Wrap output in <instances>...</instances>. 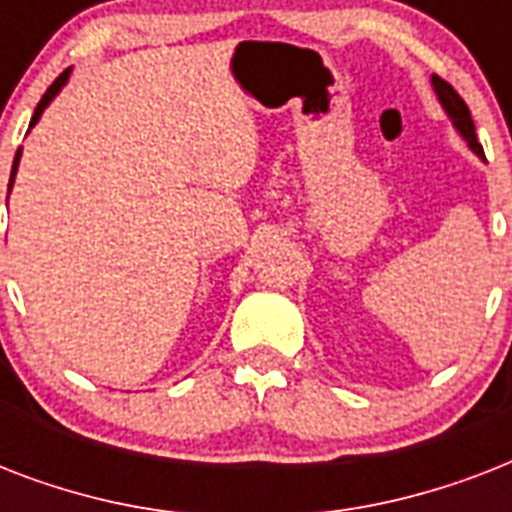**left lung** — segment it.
Segmentation results:
<instances>
[{
  "mask_svg": "<svg viewBox=\"0 0 512 512\" xmlns=\"http://www.w3.org/2000/svg\"><path fill=\"white\" fill-rule=\"evenodd\" d=\"M430 84H433V92H436L438 103H441V108L446 111V116L452 119L454 130L460 132V138L468 143L470 151H473L481 162H486L484 148H481V143H478L476 138V124L470 119V111L468 106H465V100L454 92L452 84H446L444 79H438V76H430Z\"/></svg>",
  "mask_w": 512,
  "mask_h": 512,
  "instance_id": "8db88e82",
  "label": "left lung"
}]
</instances>
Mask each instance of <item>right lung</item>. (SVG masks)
Wrapping results in <instances>:
<instances>
[{
  "label": "right lung",
  "instance_id": "obj_1",
  "mask_svg": "<svg viewBox=\"0 0 512 512\" xmlns=\"http://www.w3.org/2000/svg\"><path fill=\"white\" fill-rule=\"evenodd\" d=\"M68 76H71V68H66V71H63V74L58 76V79H55V82L50 84V90L44 92V98L39 100V106H36V111H34V116H31V124H28V130H31V127H36V122H39V119H42V114H44V108L50 106L52 100L58 98V92L63 90V87H66V82H68ZM20 154H23V148H18V154H15V162H12V172H10V185H7V188H10L12 191V183H15V175H18V164H20Z\"/></svg>",
  "mask_w": 512,
  "mask_h": 512
}]
</instances>
